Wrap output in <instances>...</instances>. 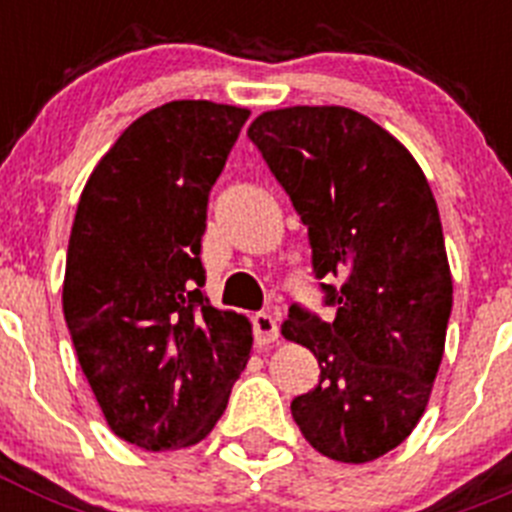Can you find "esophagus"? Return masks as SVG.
Returning <instances> with one entry per match:
<instances>
[{
  "label": "esophagus",
  "mask_w": 512,
  "mask_h": 512,
  "mask_svg": "<svg viewBox=\"0 0 512 512\" xmlns=\"http://www.w3.org/2000/svg\"><path fill=\"white\" fill-rule=\"evenodd\" d=\"M253 336L259 343H274L279 338V323L271 312H256L253 315Z\"/></svg>",
  "instance_id": "34e87169"
}]
</instances>
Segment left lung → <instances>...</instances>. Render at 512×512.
Listing matches in <instances>:
<instances>
[{
    "label": "left lung",
    "mask_w": 512,
    "mask_h": 512,
    "mask_svg": "<svg viewBox=\"0 0 512 512\" xmlns=\"http://www.w3.org/2000/svg\"><path fill=\"white\" fill-rule=\"evenodd\" d=\"M248 138L307 225L315 279L336 318L289 307L282 336L307 346L318 387L292 400L312 449L364 464L413 433L451 315L441 217L410 151L348 107H284Z\"/></svg>",
    "instance_id": "left-lung-1"
}]
</instances>
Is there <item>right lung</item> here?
Instances as JSON below:
<instances>
[{
    "label": "right lung",
    "instance_id": "obj_1",
    "mask_svg": "<svg viewBox=\"0 0 512 512\" xmlns=\"http://www.w3.org/2000/svg\"><path fill=\"white\" fill-rule=\"evenodd\" d=\"M251 112L179 99L146 112L89 176L66 253L63 318L112 433L200 443L251 354L243 315L205 297L210 189Z\"/></svg>",
    "mask_w": 512,
    "mask_h": 512
}]
</instances>
